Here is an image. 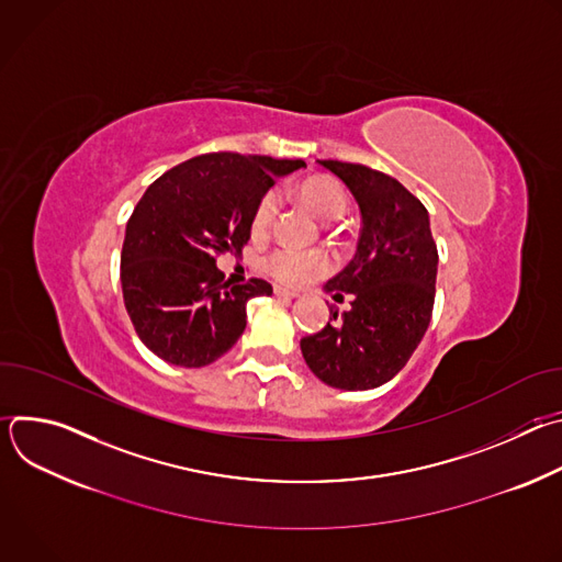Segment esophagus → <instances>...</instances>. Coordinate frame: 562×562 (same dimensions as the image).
Segmentation results:
<instances>
[{
  "label": "esophagus",
  "instance_id": "obj_1",
  "mask_svg": "<svg viewBox=\"0 0 562 562\" xmlns=\"http://www.w3.org/2000/svg\"><path fill=\"white\" fill-rule=\"evenodd\" d=\"M273 293H276L278 297H284V300H295V297H297V293L286 291V289H282V286H276V289H273Z\"/></svg>",
  "mask_w": 562,
  "mask_h": 562
}]
</instances>
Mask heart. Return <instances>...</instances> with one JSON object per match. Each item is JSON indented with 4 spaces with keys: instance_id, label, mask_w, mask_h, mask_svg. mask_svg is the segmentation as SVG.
Here are the masks:
<instances>
[{
    "instance_id": "obj_1",
    "label": "heart",
    "mask_w": 562,
    "mask_h": 562,
    "mask_svg": "<svg viewBox=\"0 0 562 562\" xmlns=\"http://www.w3.org/2000/svg\"><path fill=\"white\" fill-rule=\"evenodd\" d=\"M300 202L323 222L340 220L349 209L347 191L331 178H308L295 189ZM278 213V198L273 193L262 195L258 202L254 217H251V231L254 235L267 233L273 217ZM267 271L286 286H300L308 280L323 276L329 271V258L319 251H295V249H278L267 258Z\"/></svg>"
}]
</instances>
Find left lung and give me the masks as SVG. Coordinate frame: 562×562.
<instances>
[{
    "instance_id": "8db88e82",
    "label": "left lung",
    "mask_w": 562,
    "mask_h": 562,
    "mask_svg": "<svg viewBox=\"0 0 562 562\" xmlns=\"http://www.w3.org/2000/svg\"><path fill=\"white\" fill-rule=\"evenodd\" d=\"M353 195L360 239L353 260L325 284L351 297L327 327L300 340L306 367L334 389L367 391L389 382L418 349L431 319L438 251L429 213L397 180L362 165L317 159Z\"/></svg>"
}]
</instances>
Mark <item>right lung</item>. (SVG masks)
Masks as SVG:
<instances>
[{"label":"right lung","instance_id":"obj_1","mask_svg":"<svg viewBox=\"0 0 562 562\" xmlns=\"http://www.w3.org/2000/svg\"><path fill=\"white\" fill-rule=\"evenodd\" d=\"M302 167V159L209 153L146 189L126 224L120 267L124 306L148 351L198 369L243 336L247 302L273 286L258 278L231 286L215 260L243 254L262 195Z\"/></svg>","mask_w":562,"mask_h":562}]
</instances>
